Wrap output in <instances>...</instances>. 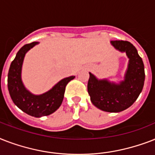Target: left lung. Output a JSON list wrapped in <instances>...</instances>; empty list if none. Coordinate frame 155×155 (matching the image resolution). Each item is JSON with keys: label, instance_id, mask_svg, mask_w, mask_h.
Returning a JSON list of instances; mask_svg holds the SVG:
<instances>
[{"label": "left lung", "instance_id": "left-lung-1", "mask_svg": "<svg viewBox=\"0 0 155 155\" xmlns=\"http://www.w3.org/2000/svg\"><path fill=\"white\" fill-rule=\"evenodd\" d=\"M111 43L117 50L125 52L130 58L125 80L119 84H111L107 80H98L89 73L87 92L97 108L109 113H119L132 105L142 91L144 64L132 43L122 40L112 41Z\"/></svg>", "mask_w": 155, "mask_h": 155}]
</instances>
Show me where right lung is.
I'll return each instance as SVG.
<instances>
[{
	"instance_id": "1",
	"label": "right lung",
	"mask_w": 155,
	"mask_h": 155,
	"mask_svg": "<svg viewBox=\"0 0 155 155\" xmlns=\"http://www.w3.org/2000/svg\"><path fill=\"white\" fill-rule=\"evenodd\" d=\"M38 43L34 42L25 44L18 51L8 70V89L12 101L21 110L32 117H41L51 114L60 107L66 86L75 76L63 79L50 91L39 96L33 95L25 89L21 79L23 59L25 53Z\"/></svg>"
}]
</instances>
